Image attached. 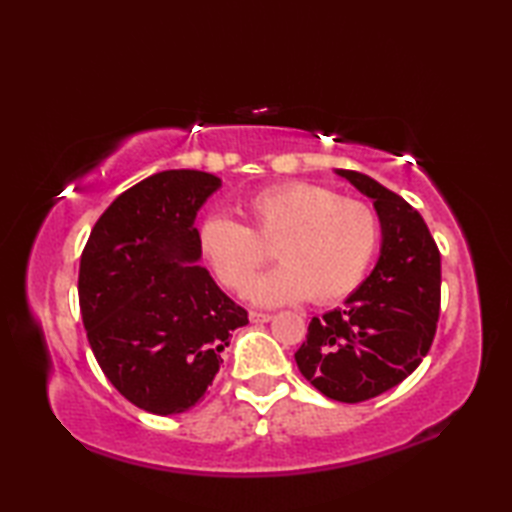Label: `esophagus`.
Listing matches in <instances>:
<instances>
[{"label":"esophagus","mask_w":512,"mask_h":512,"mask_svg":"<svg viewBox=\"0 0 512 512\" xmlns=\"http://www.w3.org/2000/svg\"><path fill=\"white\" fill-rule=\"evenodd\" d=\"M248 319H250V323H268L273 317H270V314H266V312L250 310V312H248Z\"/></svg>","instance_id":"34e87169"}]
</instances>
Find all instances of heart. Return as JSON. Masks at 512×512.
I'll return each mask as SVG.
<instances>
[{"mask_svg":"<svg viewBox=\"0 0 512 512\" xmlns=\"http://www.w3.org/2000/svg\"><path fill=\"white\" fill-rule=\"evenodd\" d=\"M248 226L209 217L198 231L202 257L226 288L242 290L273 245L282 266L250 282L246 297L281 306L303 297L332 303L361 284L376 255L380 224L369 204L308 182H284L244 206Z\"/></svg>","mask_w":512,"mask_h":512,"instance_id":"heart-1","label":"heart"}]
</instances>
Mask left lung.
<instances>
[{"instance_id": "1", "label": "left lung", "mask_w": 512, "mask_h": 512, "mask_svg": "<svg viewBox=\"0 0 512 512\" xmlns=\"http://www.w3.org/2000/svg\"><path fill=\"white\" fill-rule=\"evenodd\" d=\"M336 173L374 200L383 244L372 275L345 306L310 321L295 361L323 396L363 402L400 385L427 356L440 314V250L398 193L365 173Z\"/></svg>"}]
</instances>
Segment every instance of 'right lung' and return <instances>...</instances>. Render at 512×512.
Wrapping results in <instances>:
<instances>
[{"instance_id":"obj_1","label":"right lung","mask_w":512,"mask_h":512,"mask_svg":"<svg viewBox=\"0 0 512 512\" xmlns=\"http://www.w3.org/2000/svg\"><path fill=\"white\" fill-rule=\"evenodd\" d=\"M220 187L204 171L154 173L107 206L81 255L79 306L96 361L118 394L158 416L204 396L231 332L248 323L195 264V215Z\"/></svg>"}]
</instances>
